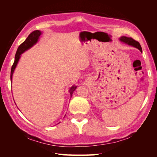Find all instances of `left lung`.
Returning a JSON list of instances; mask_svg holds the SVG:
<instances>
[{
	"instance_id": "left-lung-1",
	"label": "left lung",
	"mask_w": 157,
	"mask_h": 157,
	"mask_svg": "<svg viewBox=\"0 0 157 157\" xmlns=\"http://www.w3.org/2000/svg\"><path fill=\"white\" fill-rule=\"evenodd\" d=\"M120 40H121V41L124 42V43H126V44H129L130 46L136 47V48H138L141 52H142L141 46V45L140 44V42L136 41L134 39H132V38H131V37H126V36H122V37H121Z\"/></svg>"
}]
</instances>
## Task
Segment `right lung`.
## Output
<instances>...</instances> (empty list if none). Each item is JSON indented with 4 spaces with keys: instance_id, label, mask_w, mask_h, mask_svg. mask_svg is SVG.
I'll list each match as a JSON object with an SVG mask.
<instances>
[{
    "instance_id": "obj_1",
    "label": "right lung",
    "mask_w": 157,
    "mask_h": 157,
    "mask_svg": "<svg viewBox=\"0 0 157 157\" xmlns=\"http://www.w3.org/2000/svg\"><path fill=\"white\" fill-rule=\"evenodd\" d=\"M40 35H41V32L40 31L36 30V31H33L31 34L28 36L26 40L23 42V43H21L20 45V46L18 47L16 56H15V60H14V62L12 66V69H11V73H10V80H11L12 78V75H13L14 69H15L16 65L17 64L18 61H19V59H20V55L21 54H23L25 50L30 48L31 46L34 45L37 42L38 39H39V37ZM76 88H77V86H73L70 89L69 92H70V94L71 96H72V94H73V92L75 91Z\"/></svg>"
}]
</instances>
